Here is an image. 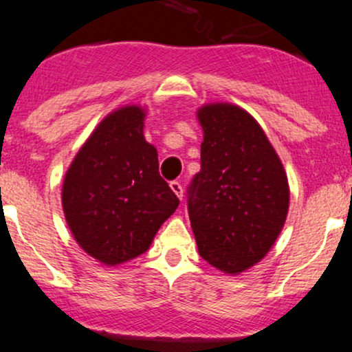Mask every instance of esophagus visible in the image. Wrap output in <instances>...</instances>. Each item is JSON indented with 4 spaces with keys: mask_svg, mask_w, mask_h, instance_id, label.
Segmentation results:
<instances>
[{
    "mask_svg": "<svg viewBox=\"0 0 352 352\" xmlns=\"http://www.w3.org/2000/svg\"><path fill=\"white\" fill-rule=\"evenodd\" d=\"M170 188L173 190V193H175V195L179 197L180 200L184 199V187H182V184H180V182H177V180L170 182Z\"/></svg>",
    "mask_w": 352,
    "mask_h": 352,
    "instance_id": "1",
    "label": "esophagus"
}]
</instances>
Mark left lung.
<instances>
[{
  "instance_id": "1",
  "label": "left lung",
  "mask_w": 352,
  "mask_h": 352,
  "mask_svg": "<svg viewBox=\"0 0 352 352\" xmlns=\"http://www.w3.org/2000/svg\"><path fill=\"white\" fill-rule=\"evenodd\" d=\"M204 129L200 172L188 187V217L200 256L238 274L261 260L289 207L285 168L248 112L227 102L197 112Z\"/></svg>"
}]
</instances>
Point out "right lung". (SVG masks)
I'll list each match as a JSON object with an SVG mask.
<instances>
[{"label": "right lung", "mask_w": 352, "mask_h": 352, "mask_svg": "<svg viewBox=\"0 0 352 352\" xmlns=\"http://www.w3.org/2000/svg\"><path fill=\"white\" fill-rule=\"evenodd\" d=\"M144 119L140 106L111 112L64 177L63 210L72 236L107 266L147 252L180 204L160 177L157 148L144 137Z\"/></svg>", "instance_id": "add662e5"}]
</instances>
